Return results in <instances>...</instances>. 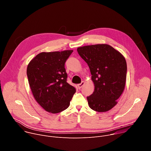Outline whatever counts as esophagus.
I'll list each match as a JSON object with an SVG mask.
<instances>
[{
	"mask_svg": "<svg viewBox=\"0 0 151 151\" xmlns=\"http://www.w3.org/2000/svg\"><path fill=\"white\" fill-rule=\"evenodd\" d=\"M84 83H85V82H84V81H82L81 83L78 84V88H79V89H80V88H81L82 86L84 85Z\"/></svg>",
	"mask_w": 151,
	"mask_h": 151,
	"instance_id": "obj_1",
	"label": "esophagus"
}]
</instances>
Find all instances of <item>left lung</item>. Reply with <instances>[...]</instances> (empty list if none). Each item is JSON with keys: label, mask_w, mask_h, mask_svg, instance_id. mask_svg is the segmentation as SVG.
Wrapping results in <instances>:
<instances>
[{"label": "left lung", "mask_w": 151, "mask_h": 151, "mask_svg": "<svg viewBox=\"0 0 151 151\" xmlns=\"http://www.w3.org/2000/svg\"><path fill=\"white\" fill-rule=\"evenodd\" d=\"M77 51L89 66L94 91L87 97L90 108L104 112L117 104L126 81L127 63L118 51L107 44L78 47Z\"/></svg>", "instance_id": "left-lung-1"}]
</instances>
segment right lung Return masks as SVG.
<instances>
[{
  "label": "right lung",
  "mask_w": 151,
  "mask_h": 151,
  "mask_svg": "<svg viewBox=\"0 0 151 151\" xmlns=\"http://www.w3.org/2000/svg\"><path fill=\"white\" fill-rule=\"evenodd\" d=\"M73 50L42 52L29 63L27 75L33 96L47 112L57 114L66 109L76 89L66 80L64 64Z\"/></svg>",
  "instance_id": "obj_1"
}]
</instances>
